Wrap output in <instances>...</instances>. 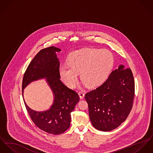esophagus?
Segmentation results:
<instances>
[{
	"instance_id": "1",
	"label": "esophagus",
	"mask_w": 153,
	"mask_h": 153,
	"mask_svg": "<svg viewBox=\"0 0 153 153\" xmlns=\"http://www.w3.org/2000/svg\"><path fill=\"white\" fill-rule=\"evenodd\" d=\"M78 94H79V96L80 99H82L85 97V94L82 91H79L78 93Z\"/></svg>"
}]
</instances>
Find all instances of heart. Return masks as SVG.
Segmentation results:
<instances>
[{"label": "heart", "instance_id": "1", "mask_svg": "<svg viewBox=\"0 0 153 153\" xmlns=\"http://www.w3.org/2000/svg\"><path fill=\"white\" fill-rule=\"evenodd\" d=\"M68 66L62 65L59 74L62 82L70 88L78 82L79 74L83 83L89 88L102 84L108 77L114 65L112 53L107 49L85 48L71 53Z\"/></svg>", "mask_w": 153, "mask_h": 153}]
</instances>
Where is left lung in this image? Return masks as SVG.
Segmentation results:
<instances>
[{
    "label": "left lung",
    "mask_w": 153,
    "mask_h": 153,
    "mask_svg": "<svg viewBox=\"0 0 153 153\" xmlns=\"http://www.w3.org/2000/svg\"><path fill=\"white\" fill-rule=\"evenodd\" d=\"M134 90L131 69L120 65L103 84L86 93L85 99L93 127L102 131L118 127L131 111Z\"/></svg>",
    "instance_id": "8db88e82"
}]
</instances>
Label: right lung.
Listing matches in <instances>:
<instances>
[{"label":"right lung","instance_id":"1","mask_svg":"<svg viewBox=\"0 0 153 153\" xmlns=\"http://www.w3.org/2000/svg\"><path fill=\"white\" fill-rule=\"evenodd\" d=\"M61 51L51 46L39 51L31 61L24 74L22 82V96L24 89L32 82L46 79L53 94V102L49 109L37 111L24 102L30 117L42 130L57 135L66 131L70 126L71 114L79 101V96L68 88L60 80V62L57 53Z\"/></svg>","mask_w":153,"mask_h":153}]
</instances>
